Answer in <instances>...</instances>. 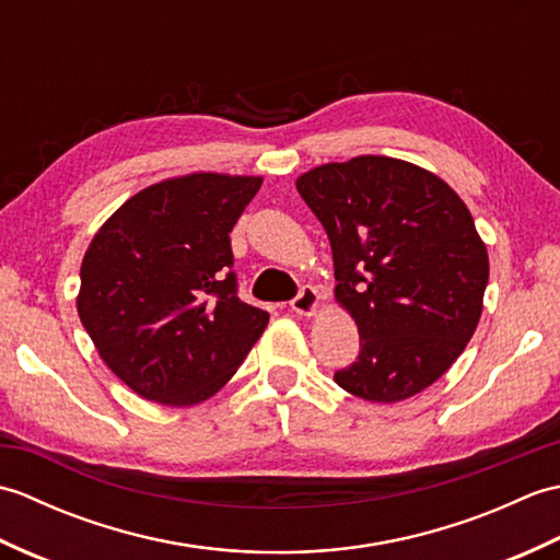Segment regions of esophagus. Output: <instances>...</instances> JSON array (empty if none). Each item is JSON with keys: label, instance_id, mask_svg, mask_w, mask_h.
I'll return each mask as SVG.
<instances>
[{"label": "esophagus", "instance_id": "obj_1", "mask_svg": "<svg viewBox=\"0 0 560 560\" xmlns=\"http://www.w3.org/2000/svg\"><path fill=\"white\" fill-rule=\"evenodd\" d=\"M317 307H319V291L315 287H303L299 291V295L291 301V311L299 315H305V317L315 315Z\"/></svg>", "mask_w": 560, "mask_h": 560}]
</instances>
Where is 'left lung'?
Segmentation results:
<instances>
[{
	"label": "left lung",
	"instance_id": "1",
	"mask_svg": "<svg viewBox=\"0 0 560 560\" xmlns=\"http://www.w3.org/2000/svg\"><path fill=\"white\" fill-rule=\"evenodd\" d=\"M325 225L335 295L361 351L335 373L351 395L395 404L431 387L467 347L489 283V253L455 189L419 165L359 156L295 180Z\"/></svg>",
	"mask_w": 560,
	"mask_h": 560
}]
</instances>
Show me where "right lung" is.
Returning <instances> with one entry per match:
<instances>
[{
	"label": "right lung",
	"mask_w": 560,
	"mask_h": 560,
	"mask_svg": "<svg viewBox=\"0 0 560 560\" xmlns=\"http://www.w3.org/2000/svg\"><path fill=\"white\" fill-rule=\"evenodd\" d=\"M261 177L192 173L141 189L81 261V325L149 401L189 407L229 383L269 313L237 299L231 237Z\"/></svg>",
	"instance_id": "add662e5"
}]
</instances>
